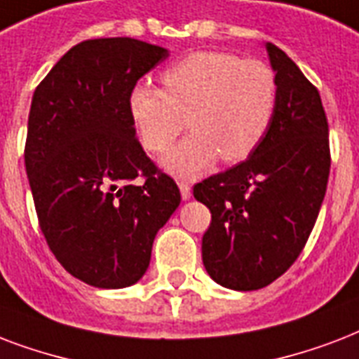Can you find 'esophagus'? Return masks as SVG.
<instances>
[{"label": "esophagus", "mask_w": 359, "mask_h": 359, "mask_svg": "<svg viewBox=\"0 0 359 359\" xmlns=\"http://www.w3.org/2000/svg\"><path fill=\"white\" fill-rule=\"evenodd\" d=\"M180 191H182V198L189 200L191 198V185L187 182H180Z\"/></svg>", "instance_id": "34e87169"}]
</instances>
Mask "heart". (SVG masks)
Wrapping results in <instances>:
<instances>
[{
    "label": "heart",
    "mask_w": 359,
    "mask_h": 359,
    "mask_svg": "<svg viewBox=\"0 0 359 359\" xmlns=\"http://www.w3.org/2000/svg\"><path fill=\"white\" fill-rule=\"evenodd\" d=\"M163 90L148 84L130 91L129 108L140 142L161 155L187 127L193 133L166 157L168 170L194 176L217 159L236 165L251 157L268 135L279 84L262 60L223 50L185 55L161 74Z\"/></svg>",
    "instance_id": "heart-1"
}]
</instances>
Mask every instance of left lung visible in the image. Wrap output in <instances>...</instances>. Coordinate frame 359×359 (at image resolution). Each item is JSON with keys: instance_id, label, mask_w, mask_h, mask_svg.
I'll return each mask as SVG.
<instances>
[{"instance_id": "1", "label": "left lung", "mask_w": 359, "mask_h": 359, "mask_svg": "<svg viewBox=\"0 0 359 359\" xmlns=\"http://www.w3.org/2000/svg\"><path fill=\"white\" fill-rule=\"evenodd\" d=\"M279 97L257 151L193 187L211 223L202 260L219 285L258 290L304 251L326 194L332 154L320 93L273 43L266 44Z\"/></svg>"}]
</instances>
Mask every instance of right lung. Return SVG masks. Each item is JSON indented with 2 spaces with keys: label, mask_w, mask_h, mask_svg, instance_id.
Here are the masks:
<instances>
[{
  "label": "right lung",
  "mask_w": 359,
  "mask_h": 359,
  "mask_svg": "<svg viewBox=\"0 0 359 359\" xmlns=\"http://www.w3.org/2000/svg\"><path fill=\"white\" fill-rule=\"evenodd\" d=\"M166 55L138 39H88L33 93L24 163L39 226L57 262L97 288L146 273L182 200L142 149L129 108L136 82Z\"/></svg>",
  "instance_id": "right-lung-1"
}]
</instances>
